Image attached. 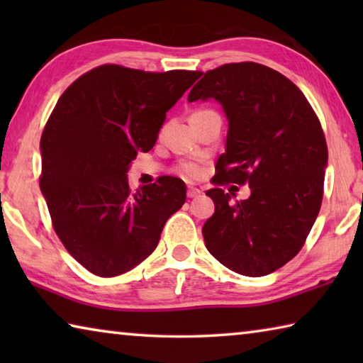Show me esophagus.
<instances>
[{"mask_svg": "<svg viewBox=\"0 0 363 363\" xmlns=\"http://www.w3.org/2000/svg\"><path fill=\"white\" fill-rule=\"evenodd\" d=\"M201 194H203V192H201V190L196 189V187H189L187 189V196H189V199H196V196H200Z\"/></svg>", "mask_w": 363, "mask_h": 363, "instance_id": "obj_1", "label": "esophagus"}]
</instances>
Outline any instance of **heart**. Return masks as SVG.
Instances as JSON below:
<instances>
[{
	"mask_svg": "<svg viewBox=\"0 0 363 363\" xmlns=\"http://www.w3.org/2000/svg\"><path fill=\"white\" fill-rule=\"evenodd\" d=\"M179 173L186 177H196L199 176V167L194 163H182L179 167Z\"/></svg>",
	"mask_w": 363,
	"mask_h": 363,
	"instance_id": "heart-1",
	"label": "heart"
}]
</instances>
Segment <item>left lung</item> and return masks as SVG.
<instances>
[{"label": "left lung", "instance_id": "1", "mask_svg": "<svg viewBox=\"0 0 363 363\" xmlns=\"http://www.w3.org/2000/svg\"><path fill=\"white\" fill-rule=\"evenodd\" d=\"M214 99L229 130L214 182H248L251 195L214 187V214L205 245L233 272L262 277L286 264L304 245L320 211L328 149L317 115L299 88L255 62L225 64L205 73L187 101Z\"/></svg>", "mask_w": 363, "mask_h": 363}]
</instances>
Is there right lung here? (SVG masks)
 I'll list each match as a JSON object with an SVG mask.
<instances>
[{"mask_svg":"<svg viewBox=\"0 0 363 363\" xmlns=\"http://www.w3.org/2000/svg\"><path fill=\"white\" fill-rule=\"evenodd\" d=\"M200 75L102 65L57 101L40 143V187L60 242L89 272L115 277L136 267L186 201L177 177L131 192L128 171L138 152L155 145L167 112Z\"/></svg>","mask_w":363,"mask_h":363,"instance_id":"obj_1","label":"right lung"}]
</instances>
